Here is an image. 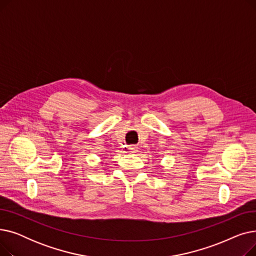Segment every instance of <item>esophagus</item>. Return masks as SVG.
Here are the masks:
<instances>
[{
    "instance_id": "esophagus-1",
    "label": "esophagus",
    "mask_w": 256,
    "mask_h": 256,
    "mask_svg": "<svg viewBox=\"0 0 256 256\" xmlns=\"http://www.w3.org/2000/svg\"><path fill=\"white\" fill-rule=\"evenodd\" d=\"M128 150H130V152H138V147L136 146V145H130L128 146Z\"/></svg>"
}]
</instances>
